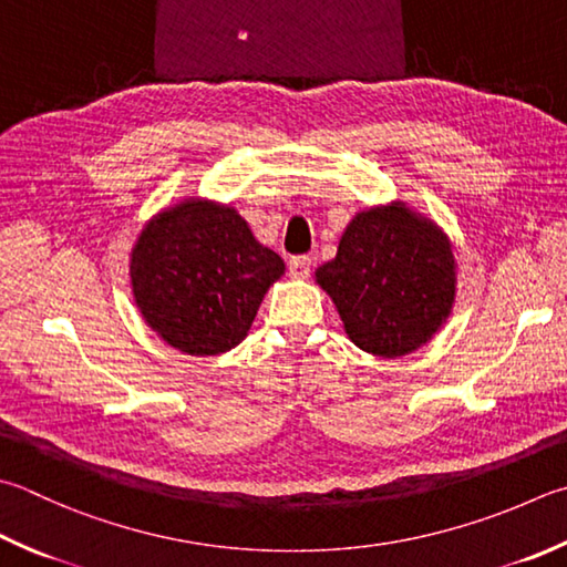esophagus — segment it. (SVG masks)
Wrapping results in <instances>:
<instances>
[{"instance_id": "obj_1", "label": "esophagus", "mask_w": 567, "mask_h": 567, "mask_svg": "<svg viewBox=\"0 0 567 567\" xmlns=\"http://www.w3.org/2000/svg\"><path fill=\"white\" fill-rule=\"evenodd\" d=\"M311 266H313L311 256H293V259L288 261V274H291V279H308Z\"/></svg>"}]
</instances>
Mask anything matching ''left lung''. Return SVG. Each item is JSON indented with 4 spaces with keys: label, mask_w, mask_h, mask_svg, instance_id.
Listing matches in <instances>:
<instances>
[{
    "label": "left lung",
    "mask_w": 567,
    "mask_h": 567,
    "mask_svg": "<svg viewBox=\"0 0 567 567\" xmlns=\"http://www.w3.org/2000/svg\"><path fill=\"white\" fill-rule=\"evenodd\" d=\"M456 269L450 234L392 199L358 212L336 259L313 276L352 343L378 358H402L430 343L452 316Z\"/></svg>",
    "instance_id": "obj_1"
}]
</instances>
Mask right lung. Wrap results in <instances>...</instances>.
Wrapping results in <instances>:
<instances>
[{
    "instance_id": "obj_1",
    "label": "right lung",
    "mask_w": 567,
    "mask_h": 567,
    "mask_svg": "<svg viewBox=\"0 0 567 567\" xmlns=\"http://www.w3.org/2000/svg\"><path fill=\"white\" fill-rule=\"evenodd\" d=\"M127 266L147 328L197 358L237 348L286 271L237 209L205 197H185L147 219Z\"/></svg>"
}]
</instances>
